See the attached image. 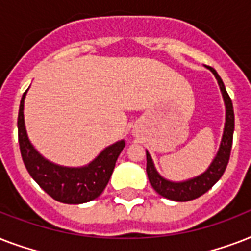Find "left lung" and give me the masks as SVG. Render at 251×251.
<instances>
[{
	"label": "left lung",
	"instance_id": "1",
	"mask_svg": "<svg viewBox=\"0 0 251 251\" xmlns=\"http://www.w3.org/2000/svg\"><path fill=\"white\" fill-rule=\"evenodd\" d=\"M206 68L214 74L216 80H218V84L220 87V91H222L223 100H224V105H226V124H224L222 142H220L218 153L214 157L210 167L207 168L202 175L186 179V181L176 182V181L164 178L157 172L155 164H153L152 157H151L149 151L146 150V155H147V168H146V171H147V176H149L151 186L155 189L157 194L167 199H171V201H175V202L193 201V199L198 198V197L204 194L206 191L210 190L211 187L220 179L223 173L226 172V168L228 165V161H229L234 131L233 105H232V100H230L229 95L226 92V86L223 83L222 78L219 76L216 70L211 68V66H206Z\"/></svg>",
	"mask_w": 251,
	"mask_h": 251
}]
</instances>
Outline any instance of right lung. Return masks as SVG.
Instances as JSON below:
<instances>
[{
    "label": "right lung",
    "mask_w": 251,
    "mask_h": 251,
    "mask_svg": "<svg viewBox=\"0 0 251 251\" xmlns=\"http://www.w3.org/2000/svg\"><path fill=\"white\" fill-rule=\"evenodd\" d=\"M27 91L22 96L19 105L18 138L22 159L29 176L47 194L61 203L80 204L98 198L109 182L116 161L125 147V141L121 139L105 147L94 160L83 167L54 164L33 147L27 135L23 113Z\"/></svg>",
    "instance_id": "obj_1"
}]
</instances>
